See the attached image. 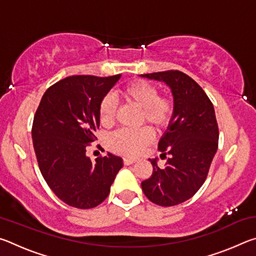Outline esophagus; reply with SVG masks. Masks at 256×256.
Here are the masks:
<instances>
[{
    "instance_id": "obj_1",
    "label": "esophagus",
    "mask_w": 256,
    "mask_h": 256,
    "mask_svg": "<svg viewBox=\"0 0 256 256\" xmlns=\"http://www.w3.org/2000/svg\"><path fill=\"white\" fill-rule=\"evenodd\" d=\"M136 162V159H133V158H128V157H125V158H123V162H124V164H134Z\"/></svg>"
}]
</instances>
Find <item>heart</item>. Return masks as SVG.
I'll return each mask as SVG.
<instances>
[{
    "label": "heart",
    "mask_w": 256,
    "mask_h": 256,
    "mask_svg": "<svg viewBox=\"0 0 256 256\" xmlns=\"http://www.w3.org/2000/svg\"><path fill=\"white\" fill-rule=\"evenodd\" d=\"M120 97L141 110V123L146 122L157 130L167 126L172 115V105L166 98L159 97L156 86L144 81H133L120 90ZM116 106L112 97L102 99L98 107V116L102 125L112 126L115 122ZM152 140L149 128H141L136 132L118 131L108 138V146L116 154L136 156Z\"/></svg>",
    "instance_id": "heart-1"
}]
</instances>
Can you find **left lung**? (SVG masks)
<instances>
[{
    "label": "left lung",
    "mask_w": 256,
    "mask_h": 256,
    "mask_svg": "<svg viewBox=\"0 0 256 256\" xmlns=\"http://www.w3.org/2000/svg\"><path fill=\"white\" fill-rule=\"evenodd\" d=\"M170 86L174 108L158 148L166 157L164 167L149 159L154 172L141 183L144 196L162 206L188 200L204 183L218 149L219 131L214 108L209 97L192 78L180 71L141 74Z\"/></svg>",
    "instance_id": "obj_1"
}]
</instances>
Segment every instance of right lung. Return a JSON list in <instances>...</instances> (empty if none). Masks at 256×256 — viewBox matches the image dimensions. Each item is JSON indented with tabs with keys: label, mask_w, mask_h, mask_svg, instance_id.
<instances>
[{
	"label": "right lung",
	"mask_w": 256,
	"mask_h": 256,
	"mask_svg": "<svg viewBox=\"0 0 256 256\" xmlns=\"http://www.w3.org/2000/svg\"><path fill=\"white\" fill-rule=\"evenodd\" d=\"M120 74L72 76L46 90L32 124V144L47 185L60 200L92 209L105 200L123 159L110 152L92 162L86 144L96 140L98 107Z\"/></svg>",
	"instance_id": "obj_1"
}]
</instances>
